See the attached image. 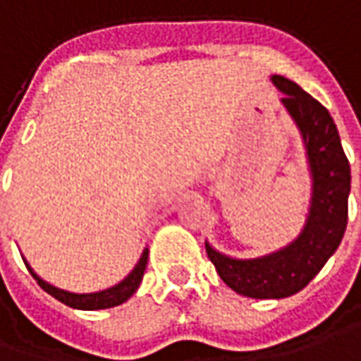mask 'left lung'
Returning a JSON list of instances; mask_svg holds the SVG:
<instances>
[{"label":"left lung","mask_w":361,"mask_h":361,"mask_svg":"<svg viewBox=\"0 0 361 361\" xmlns=\"http://www.w3.org/2000/svg\"><path fill=\"white\" fill-rule=\"evenodd\" d=\"M283 104L302 132L314 178L310 217L302 235L286 249L263 259L237 261L205 245L221 281L251 298H286L302 290L320 273L342 241L348 223L350 161L330 112L288 78L274 75Z\"/></svg>","instance_id":"1"}]
</instances>
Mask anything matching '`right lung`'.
Returning <instances> with one entry per match:
<instances>
[{
    "mask_svg": "<svg viewBox=\"0 0 361 361\" xmlns=\"http://www.w3.org/2000/svg\"><path fill=\"white\" fill-rule=\"evenodd\" d=\"M146 264H148V251H144L140 263L136 264V269L122 281L116 286H112L109 290H102V293H92V294H73L67 293V290H61V288H55L51 284H47L45 281H41L29 267V273L33 274L37 279L39 286L49 293L51 296H55L57 300H61L63 304H67L71 308H78V310H100V308H110V306H118V304L126 302L132 294L136 293V288L142 283V276H144V271H146Z\"/></svg>",
    "mask_w": 361,
    "mask_h": 361,
    "instance_id": "1",
    "label": "right lung"
}]
</instances>
